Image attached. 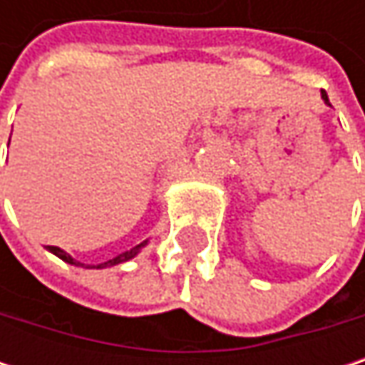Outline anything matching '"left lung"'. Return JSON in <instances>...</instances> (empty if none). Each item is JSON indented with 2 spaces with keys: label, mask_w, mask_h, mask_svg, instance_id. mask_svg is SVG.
Wrapping results in <instances>:
<instances>
[{
  "label": "left lung",
  "mask_w": 365,
  "mask_h": 365,
  "mask_svg": "<svg viewBox=\"0 0 365 365\" xmlns=\"http://www.w3.org/2000/svg\"><path fill=\"white\" fill-rule=\"evenodd\" d=\"M322 99H324V101L329 106V99H328V95H326V91H322Z\"/></svg>",
  "instance_id": "left-lung-1"
}]
</instances>
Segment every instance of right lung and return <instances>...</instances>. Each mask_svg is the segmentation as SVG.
<instances>
[{
    "label": "right lung",
    "instance_id": "add662e5",
    "mask_svg": "<svg viewBox=\"0 0 365 365\" xmlns=\"http://www.w3.org/2000/svg\"><path fill=\"white\" fill-rule=\"evenodd\" d=\"M145 245H148V241H143V243L135 245L133 250H128V252H124V254H120V255H115V257H111V259H108V262H103V264H97V266H86V268H108V266H115V264H122V262H126V259L135 257V255L141 252V247H145ZM48 252H52V254L56 255V257H61V259H63V262H67V264H73V266H84L82 262L73 259V257L67 254V252H63L61 247L48 245Z\"/></svg>",
    "mask_w": 365,
    "mask_h": 365
}]
</instances>
